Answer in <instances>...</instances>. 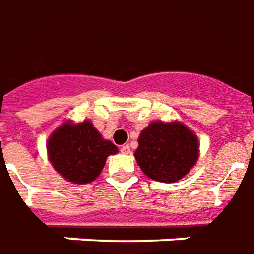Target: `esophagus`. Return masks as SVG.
<instances>
[{"instance_id": "obj_1", "label": "esophagus", "mask_w": 254, "mask_h": 254, "mask_svg": "<svg viewBox=\"0 0 254 254\" xmlns=\"http://www.w3.org/2000/svg\"><path fill=\"white\" fill-rule=\"evenodd\" d=\"M121 153H122V154H129V153H130V147H129V144H124V146L121 147Z\"/></svg>"}]
</instances>
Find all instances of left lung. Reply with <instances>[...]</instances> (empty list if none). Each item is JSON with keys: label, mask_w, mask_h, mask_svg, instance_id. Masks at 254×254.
<instances>
[{"label": "left lung", "mask_w": 254, "mask_h": 254, "mask_svg": "<svg viewBox=\"0 0 254 254\" xmlns=\"http://www.w3.org/2000/svg\"><path fill=\"white\" fill-rule=\"evenodd\" d=\"M197 137L181 122H153L140 133L134 153L141 171L158 182L184 178L197 161Z\"/></svg>", "instance_id": "8db88e82"}]
</instances>
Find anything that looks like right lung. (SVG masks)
<instances>
[{
  "label": "right lung",
  "instance_id": "add662e5",
  "mask_svg": "<svg viewBox=\"0 0 254 254\" xmlns=\"http://www.w3.org/2000/svg\"><path fill=\"white\" fill-rule=\"evenodd\" d=\"M50 161L65 179L73 184H89L100 175L107 157L118 149L110 140H104L91 125L84 121L60 127L48 139Z\"/></svg>",
  "mask_w": 254,
  "mask_h": 254
}]
</instances>
